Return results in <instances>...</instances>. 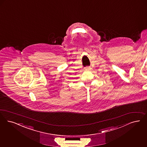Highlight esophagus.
Wrapping results in <instances>:
<instances>
[{
    "label": "esophagus",
    "instance_id": "esophagus-1",
    "mask_svg": "<svg viewBox=\"0 0 147 147\" xmlns=\"http://www.w3.org/2000/svg\"><path fill=\"white\" fill-rule=\"evenodd\" d=\"M85 69L86 71H90V70L91 69V68H90V67H85Z\"/></svg>",
    "mask_w": 147,
    "mask_h": 147
}]
</instances>
